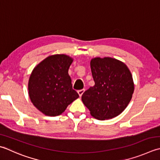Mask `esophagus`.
<instances>
[{"instance_id":"obj_1","label":"esophagus","mask_w":160,"mask_h":160,"mask_svg":"<svg viewBox=\"0 0 160 160\" xmlns=\"http://www.w3.org/2000/svg\"><path fill=\"white\" fill-rule=\"evenodd\" d=\"M84 91H85V89H84L78 90V94H79L80 96H82V95L83 94V93L84 92Z\"/></svg>"}]
</instances>
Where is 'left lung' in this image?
<instances>
[{"label": "left lung", "mask_w": 160, "mask_h": 160, "mask_svg": "<svg viewBox=\"0 0 160 160\" xmlns=\"http://www.w3.org/2000/svg\"><path fill=\"white\" fill-rule=\"evenodd\" d=\"M90 65L95 84L83 93L84 105L98 120L117 117L129 104L134 92L129 68L112 58H93Z\"/></svg>", "instance_id": "8db88e82"}]
</instances>
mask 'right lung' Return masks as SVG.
Wrapping results in <instances>:
<instances>
[{
  "instance_id": "obj_1",
  "label": "right lung",
  "mask_w": 160,
  "mask_h": 160,
  "mask_svg": "<svg viewBox=\"0 0 160 160\" xmlns=\"http://www.w3.org/2000/svg\"><path fill=\"white\" fill-rule=\"evenodd\" d=\"M73 60L64 54L48 56L37 65L31 73L28 82L30 101L45 115H60L79 97L72 88L68 73Z\"/></svg>"
}]
</instances>
